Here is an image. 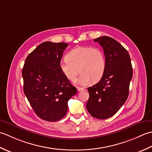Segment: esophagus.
<instances>
[{
	"label": "esophagus",
	"instance_id": "obj_1",
	"mask_svg": "<svg viewBox=\"0 0 152 152\" xmlns=\"http://www.w3.org/2000/svg\"><path fill=\"white\" fill-rule=\"evenodd\" d=\"M77 91H78L79 92L83 91L85 90V88H83V87H77Z\"/></svg>",
	"mask_w": 152,
	"mask_h": 152
}]
</instances>
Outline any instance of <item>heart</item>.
Wrapping results in <instances>:
<instances>
[{"mask_svg": "<svg viewBox=\"0 0 152 152\" xmlns=\"http://www.w3.org/2000/svg\"><path fill=\"white\" fill-rule=\"evenodd\" d=\"M60 69L69 80H74L80 73L76 83L87 85L91 80L97 82L103 77L106 67L104 51L98 47L79 46L71 50L66 60L60 63Z\"/></svg>", "mask_w": 152, "mask_h": 152, "instance_id": "1", "label": "heart"}]
</instances>
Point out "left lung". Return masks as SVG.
<instances>
[{
	"instance_id": "8db88e82",
	"label": "left lung",
	"mask_w": 152,
	"mask_h": 152,
	"mask_svg": "<svg viewBox=\"0 0 152 152\" xmlns=\"http://www.w3.org/2000/svg\"><path fill=\"white\" fill-rule=\"evenodd\" d=\"M94 41L103 48L106 67L100 81L88 88L86 110L95 118L106 119L115 115L127 99L132 67L129 52L116 40L103 36Z\"/></svg>"
}]
</instances>
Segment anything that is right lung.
<instances>
[{
    "label": "right lung",
    "instance_id": "obj_1",
    "mask_svg": "<svg viewBox=\"0 0 152 152\" xmlns=\"http://www.w3.org/2000/svg\"><path fill=\"white\" fill-rule=\"evenodd\" d=\"M67 46L65 42H42L28 55L22 69L24 94L37 115L47 121L63 118L68 101L77 93L59 66Z\"/></svg>",
    "mask_w": 152,
    "mask_h": 152
}]
</instances>
